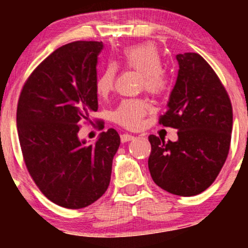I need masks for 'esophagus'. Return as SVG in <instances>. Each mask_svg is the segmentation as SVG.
Here are the masks:
<instances>
[{"label":"esophagus","mask_w":248,"mask_h":248,"mask_svg":"<svg viewBox=\"0 0 248 248\" xmlns=\"http://www.w3.org/2000/svg\"><path fill=\"white\" fill-rule=\"evenodd\" d=\"M134 138H135V136L134 135H132V134H122L121 135V142H128V141H132V140H134Z\"/></svg>","instance_id":"34e87169"}]
</instances>
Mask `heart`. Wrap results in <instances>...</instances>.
<instances>
[{
	"mask_svg": "<svg viewBox=\"0 0 248 248\" xmlns=\"http://www.w3.org/2000/svg\"><path fill=\"white\" fill-rule=\"evenodd\" d=\"M122 62L136 72L141 73L143 79L144 90L152 94H160L167 85L166 76L162 72V58L157 47L152 43L133 45L122 52ZM116 70L113 65L108 66L101 72L95 82V90L99 96L105 98L114 87ZM148 110L147 104L136 99L122 100L113 112V120L116 124L135 129L141 124L142 119Z\"/></svg>",
	"mask_w": 248,
	"mask_h": 248,
	"instance_id": "heart-1",
	"label": "heart"
}]
</instances>
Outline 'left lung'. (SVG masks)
Listing matches in <instances>:
<instances>
[{
	"mask_svg": "<svg viewBox=\"0 0 248 248\" xmlns=\"http://www.w3.org/2000/svg\"><path fill=\"white\" fill-rule=\"evenodd\" d=\"M178 73L160 124L177 129V141L149 136L153 181L172 195L196 196L217 178L229 154L233 113L220 80L198 53L176 56Z\"/></svg>",
	"mask_w": 248,
	"mask_h": 248,
	"instance_id": "left-lung-1",
	"label": "left lung"
}]
</instances>
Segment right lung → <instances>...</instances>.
<instances>
[{"label":"right lung","mask_w":248,"mask_h":248,"mask_svg":"<svg viewBox=\"0 0 248 248\" xmlns=\"http://www.w3.org/2000/svg\"><path fill=\"white\" fill-rule=\"evenodd\" d=\"M102 42H73L53 51L25 82L17 106V132L39 190L57 205L81 209L110 182L120 136L113 128L94 143L78 136L80 120L98 110L96 64Z\"/></svg>","instance_id":"1"}]
</instances>
